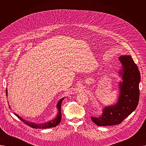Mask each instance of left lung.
Masks as SVG:
<instances>
[{
  "mask_svg": "<svg viewBox=\"0 0 146 146\" xmlns=\"http://www.w3.org/2000/svg\"><path fill=\"white\" fill-rule=\"evenodd\" d=\"M119 60L122 64L118 72L122 82H119V94L118 101L112 105L105 106L102 115L91 117L99 126H109L120 124L137 108L139 101L140 73L131 56H121Z\"/></svg>",
  "mask_w": 146,
  "mask_h": 146,
  "instance_id": "1",
  "label": "left lung"
}]
</instances>
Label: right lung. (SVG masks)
<instances>
[{
    "mask_svg": "<svg viewBox=\"0 0 146 146\" xmlns=\"http://www.w3.org/2000/svg\"><path fill=\"white\" fill-rule=\"evenodd\" d=\"M6 96H7V90L6 89ZM64 99V98H61L60 100L58 102L57 104V115L56 117L48 122H45V123H42V124H36L35 122H32L28 121H26L25 119L22 118L20 117L18 115H17L16 113H14V114L16 115L18 118H19L22 121L24 122L25 124L31 127V128H36V129H45V128H52L56 127L61 120V103L63 102V100ZM9 108H11L10 105H9Z\"/></svg>",
    "mask_w": 146,
    "mask_h": 146,
    "instance_id": "right-lung-1",
    "label": "right lung"
}]
</instances>
